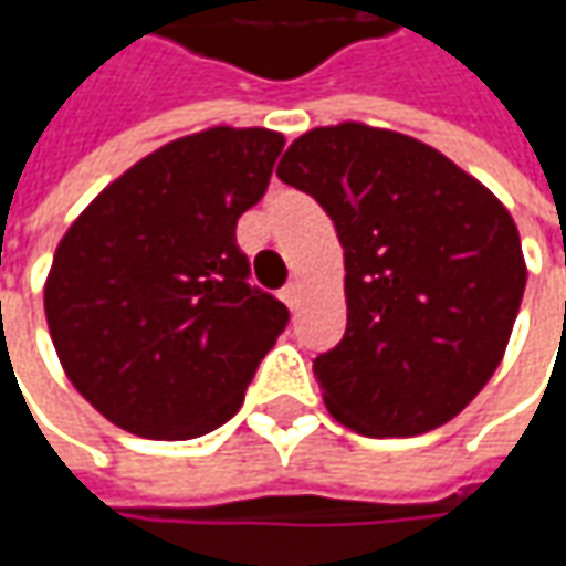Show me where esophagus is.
I'll use <instances>...</instances> for the list:
<instances>
[{"label":"esophagus","mask_w":566,"mask_h":566,"mask_svg":"<svg viewBox=\"0 0 566 566\" xmlns=\"http://www.w3.org/2000/svg\"><path fill=\"white\" fill-rule=\"evenodd\" d=\"M280 298H283V302H286V305L295 312V308H298V302H302V283H298V280L286 283V286H283V293H280Z\"/></svg>","instance_id":"obj_1"}]
</instances>
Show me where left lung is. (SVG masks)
Wrapping results in <instances>:
<instances>
[{
	"label": "left lung",
	"mask_w": 566,
	"mask_h": 566,
	"mask_svg": "<svg viewBox=\"0 0 566 566\" xmlns=\"http://www.w3.org/2000/svg\"><path fill=\"white\" fill-rule=\"evenodd\" d=\"M276 176L327 210L343 245L346 334L315 359L327 412L365 438L460 416L526 290L511 210L431 144L365 122L298 135Z\"/></svg>",
	"instance_id": "left-lung-1"
}]
</instances>
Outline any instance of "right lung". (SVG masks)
<instances>
[{
    "label": "right lung",
    "instance_id": "obj_1",
    "mask_svg": "<svg viewBox=\"0 0 566 566\" xmlns=\"http://www.w3.org/2000/svg\"><path fill=\"white\" fill-rule=\"evenodd\" d=\"M271 128L213 125L157 147L65 229L43 312L65 378L138 438L229 422L290 312L245 283L235 223L283 150Z\"/></svg>",
    "mask_w": 566,
    "mask_h": 566
}]
</instances>
